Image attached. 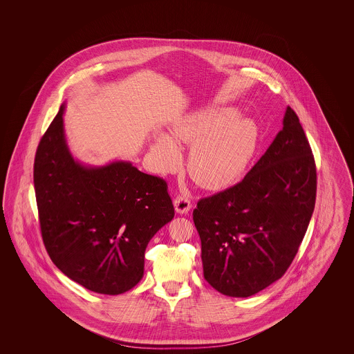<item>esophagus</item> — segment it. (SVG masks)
I'll return each mask as SVG.
<instances>
[{
    "label": "esophagus",
    "instance_id": "esophagus-1",
    "mask_svg": "<svg viewBox=\"0 0 354 354\" xmlns=\"http://www.w3.org/2000/svg\"><path fill=\"white\" fill-rule=\"evenodd\" d=\"M174 205H175V211L182 215L187 214L191 209V202L185 196H176L174 201Z\"/></svg>",
    "mask_w": 354,
    "mask_h": 354
}]
</instances>
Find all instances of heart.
<instances>
[{"label": "heart", "instance_id": "heart-1", "mask_svg": "<svg viewBox=\"0 0 354 354\" xmlns=\"http://www.w3.org/2000/svg\"><path fill=\"white\" fill-rule=\"evenodd\" d=\"M232 107L195 111L172 126L178 142L192 145L187 160L191 178L207 189H224L244 175L259 145V127L252 119L237 118ZM162 171L176 169L182 152L171 136H156L152 146Z\"/></svg>", "mask_w": 354, "mask_h": 354}]
</instances>
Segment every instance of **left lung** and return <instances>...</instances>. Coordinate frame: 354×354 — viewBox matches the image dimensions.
I'll return each instance as SVG.
<instances>
[{"label":"left lung","mask_w":354,"mask_h":354,"mask_svg":"<svg viewBox=\"0 0 354 354\" xmlns=\"http://www.w3.org/2000/svg\"><path fill=\"white\" fill-rule=\"evenodd\" d=\"M244 179L194 209L204 279L231 297H250L292 264L312 218L317 174L296 113Z\"/></svg>","instance_id":"left-lung-1"}]
</instances>
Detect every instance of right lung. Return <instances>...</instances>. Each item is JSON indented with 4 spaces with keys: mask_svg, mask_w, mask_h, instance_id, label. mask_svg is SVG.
Listing matches in <instances>:
<instances>
[{
    "mask_svg": "<svg viewBox=\"0 0 354 354\" xmlns=\"http://www.w3.org/2000/svg\"><path fill=\"white\" fill-rule=\"evenodd\" d=\"M64 110L62 104L34 159L42 240L68 279L97 293L120 295L140 281L149 241L175 215L167 183L130 162L86 167L74 160Z\"/></svg>",
    "mask_w": 354,
    "mask_h": 354,
    "instance_id": "1",
    "label": "right lung"
}]
</instances>
